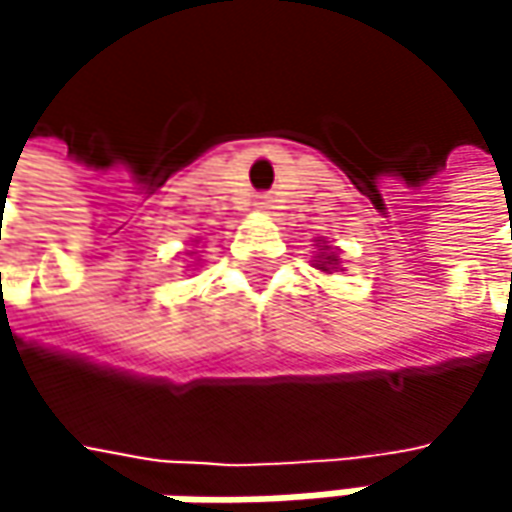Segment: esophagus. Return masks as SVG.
<instances>
[{"label":"esophagus","instance_id":"esophagus-1","mask_svg":"<svg viewBox=\"0 0 512 512\" xmlns=\"http://www.w3.org/2000/svg\"><path fill=\"white\" fill-rule=\"evenodd\" d=\"M257 207H260V210H266V207H269V201H266V195H260V198H257Z\"/></svg>","mask_w":512,"mask_h":512}]
</instances>
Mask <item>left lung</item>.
Wrapping results in <instances>:
<instances>
[{
	"label": "left lung",
	"mask_w": 512,
	"mask_h": 512,
	"mask_svg": "<svg viewBox=\"0 0 512 512\" xmlns=\"http://www.w3.org/2000/svg\"><path fill=\"white\" fill-rule=\"evenodd\" d=\"M323 252H326V249H323ZM332 260H335V255H323V260H320L317 266H320V269H326V266H329Z\"/></svg>",
	"instance_id": "left-lung-1"
}]
</instances>
